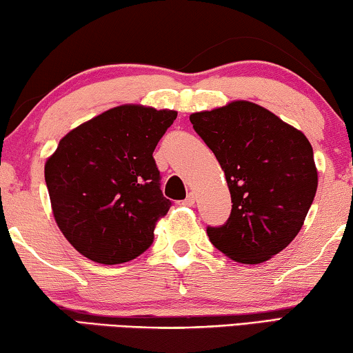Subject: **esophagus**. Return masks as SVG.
<instances>
[{
  "label": "esophagus",
  "instance_id": "1",
  "mask_svg": "<svg viewBox=\"0 0 353 353\" xmlns=\"http://www.w3.org/2000/svg\"><path fill=\"white\" fill-rule=\"evenodd\" d=\"M194 203H196V194H194V192H189L188 196H186L185 201H183V205L191 207V205H194Z\"/></svg>",
  "mask_w": 353,
  "mask_h": 353
}]
</instances>
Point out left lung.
I'll return each instance as SVG.
<instances>
[{
	"mask_svg": "<svg viewBox=\"0 0 353 353\" xmlns=\"http://www.w3.org/2000/svg\"><path fill=\"white\" fill-rule=\"evenodd\" d=\"M189 121L216 156L231 192L228 221L207 228L210 242L234 261H268L298 236L314 202L319 178L309 140L243 100Z\"/></svg>",
	"mask_w": 353,
	"mask_h": 353,
	"instance_id": "left-lung-1",
	"label": "left lung"
}]
</instances>
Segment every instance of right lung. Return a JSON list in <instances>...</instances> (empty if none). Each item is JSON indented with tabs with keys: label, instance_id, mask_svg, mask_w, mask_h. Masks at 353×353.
<instances>
[{
	"label": "right lung",
	"instance_id": "1",
	"mask_svg": "<svg viewBox=\"0 0 353 353\" xmlns=\"http://www.w3.org/2000/svg\"><path fill=\"white\" fill-rule=\"evenodd\" d=\"M175 119L176 111L117 106L66 134L46 162L55 221L85 258L121 264L151 247L172 205L152 152Z\"/></svg>",
	"mask_w": 353,
	"mask_h": 353
}]
</instances>
